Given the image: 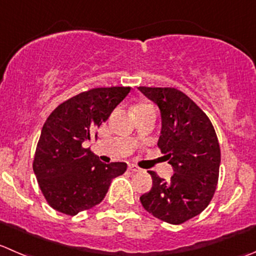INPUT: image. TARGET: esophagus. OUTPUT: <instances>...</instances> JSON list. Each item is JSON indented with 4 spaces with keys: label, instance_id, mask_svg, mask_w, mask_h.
<instances>
[{
    "label": "esophagus",
    "instance_id": "esophagus-1",
    "mask_svg": "<svg viewBox=\"0 0 256 256\" xmlns=\"http://www.w3.org/2000/svg\"><path fill=\"white\" fill-rule=\"evenodd\" d=\"M128 170L132 171V172H138V171H141V168H138L136 165H134V164H130V165H128Z\"/></svg>",
    "mask_w": 256,
    "mask_h": 256
}]
</instances>
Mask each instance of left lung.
<instances>
[{
	"instance_id": "obj_1",
	"label": "left lung",
	"mask_w": 256,
	"mask_h": 256,
	"mask_svg": "<svg viewBox=\"0 0 256 256\" xmlns=\"http://www.w3.org/2000/svg\"><path fill=\"white\" fill-rule=\"evenodd\" d=\"M138 90L160 108L158 146L174 168L170 180L148 171L152 188L140 202L158 219L182 224L199 215L214 196L220 168L216 132L206 114L178 88L140 86Z\"/></svg>"
}]
</instances>
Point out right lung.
Instances as JSON below:
<instances>
[{
	"instance_id": "1",
	"label": "right lung",
	"mask_w": 256,
	"mask_h": 256,
	"mask_svg": "<svg viewBox=\"0 0 256 256\" xmlns=\"http://www.w3.org/2000/svg\"><path fill=\"white\" fill-rule=\"evenodd\" d=\"M131 88H98L57 106L47 118L37 144L34 172L51 208L76 215L100 204L111 180L126 162L104 164L82 144L98 138L96 128L128 96Z\"/></svg>"
}]
</instances>
